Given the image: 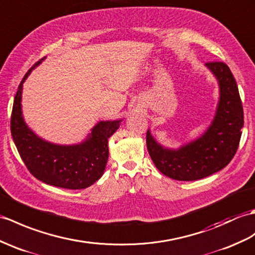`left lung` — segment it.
Instances as JSON below:
<instances>
[{"mask_svg": "<svg viewBox=\"0 0 255 255\" xmlns=\"http://www.w3.org/2000/svg\"><path fill=\"white\" fill-rule=\"evenodd\" d=\"M220 85V101L214 120L200 138L178 150L162 146L146 131V146L156 168L180 181L202 179L220 171L235 156L244 127V109L238 86L223 62L206 63Z\"/></svg>", "mask_w": 255, "mask_h": 255, "instance_id": "1", "label": "left lung"}]
</instances>
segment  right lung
Returning <instances> with one entry per match:
<instances>
[{
	"label": "right lung",
	"mask_w": 255,
	"mask_h": 255,
	"mask_svg": "<svg viewBox=\"0 0 255 255\" xmlns=\"http://www.w3.org/2000/svg\"><path fill=\"white\" fill-rule=\"evenodd\" d=\"M41 61L28 70L16 92L10 117L14 143L26 167L37 179L72 190L90 187L104 173L109 158V138L122 121L98 123L86 141L79 144L58 145L39 138L23 121L21 92L23 81Z\"/></svg>",
	"instance_id": "add662e5"
}]
</instances>
